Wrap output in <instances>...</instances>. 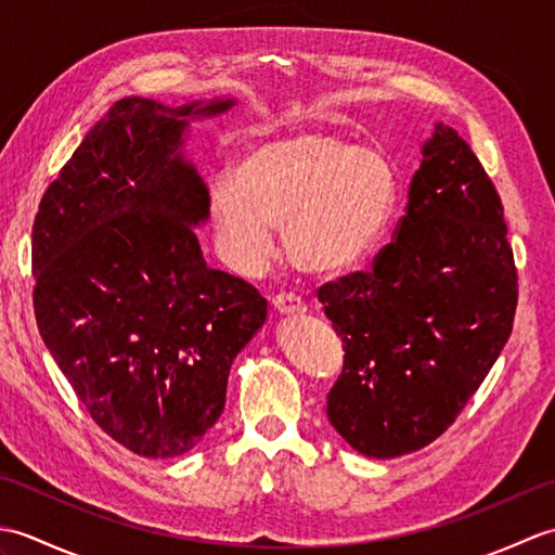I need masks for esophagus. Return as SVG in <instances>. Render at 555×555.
<instances>
[{"mask_svg":"<svg viewBox=\"0 0 555 555\" xmlns=\"http://www.w3.org/2000/svg\"><path fill=\"white\" fill-rule=\"evenodd\" d=\"M271 305H274V310L279 314H286V317L305 312V302L298 296H293V293H279V296L271 298Z\"/></svg>","mask_w":555,"mask_h":555,"instance_id":"esophagus-1","label":"esophagus"}]
</instances>
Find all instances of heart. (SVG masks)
Listing matches in <instances>:
<instances>
[{
	"label": "heart",
	"instance_id": "1",
	"mask_svg": "<svg viewBox=\"0 0 555 555\" xmlns=\"http://www.w3.org/2000/svg\"><path fill=\"white\" fill-rule=\"evenodd\" d=\"M396 203L393 164L379 147L328 131L259 140L207 181V211L227 262L262 269L281 223L288 262L340 276L379 243Z\"/></svg>",
	"mask_w": 555,
	"mask_h": 555
}]
</instances>
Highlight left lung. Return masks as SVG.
Listing matches in <instances>:
<instances>
[{"label": "left lung", "instance_id": "obj_1", "mask_svg": "<svg viewBox=\"0 0 555 555\" xmlns=\"http://www.w3.org/2000/svg\"><path fill=\"white\" fill-rule=\"evenodd\" d=\"M496 188L451 126L434 124L396 241L370 274L320 288L346 362L326 415L367 457L441 436L513 332L517 274Z\"/></svg>", "mask_w": 555, "mask_h": 555}]
</instances>
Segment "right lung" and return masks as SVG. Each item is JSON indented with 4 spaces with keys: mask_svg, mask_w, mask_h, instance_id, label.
Wrapping results in <instances>:
<instances>
[{
    "mask_svg": "<svg viewBox=\"0 0 555 555\" xmlns=\"http://www.w3.org/2000/svg\"><path fill=\"white\" fill-rule=\"evenodd\" d=\"M119 100L47 188L33 227L35 320L100 427L128 451L176 457L227 403L235 356L267 322L247 281L209 269L207 185L188 157L195 124L231 112Z\"/></svg>",
    "mask_w": 555,
    "mask_h": 555,
    "instance_id": "1",
    "label": "right lung"
}]
</instances>
